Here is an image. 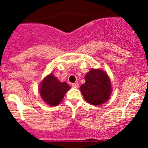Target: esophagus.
<instances>
[{
  "instance_id": "34e87169",
  "label": "esophagus",
  "mask_w": 148,
  "mask_h": 148,
  "mask_svg": "<svg viewBox=\"0 0 148 148\" xmlns=\"http://www.w3.org/2000/svg\"><path fill=\"white\" fill-rule=\"evenodd\" d=\"M72 86L74 88H79V84H77V83H74V84H72Z\"/></svg>"
}]
</instances>
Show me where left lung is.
<instances>
[{
  "label": "left lung",
  "instance_id": "1",
  "mask_svg": "<svg viewBox=\"0 0 148 148\" xmlns=\"http://www.w3.org/2000/svg\"><path fill=\"white\" fill-rule=\"evenodd\" d=\"M85 79V84L80 87L84 99L95 106L106 103L112 92L111 81L107 73L100 69H91Z\"/></svg>",
  "mask_w": 148,
  "mask_h": 148
}]
</instances>
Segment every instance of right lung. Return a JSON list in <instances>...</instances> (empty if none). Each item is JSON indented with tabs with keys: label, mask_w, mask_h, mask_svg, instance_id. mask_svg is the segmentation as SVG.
<instances>
[{
	"label": "right lung",
	"mask_w": 148,
	"mask_h": 148,
	"mask_svg": "<svg viewBox=\"0 0 148 148\" xmlns=\"http://www.w3.org/2000/svg\"><path fill=\"white\" fill-rule=\"evenodd\" d=\"M39 87L42 100L51 106L58 105L71 88L67 83L60 82L51 73L44 78Z\"/></svg>",
	"instance_id": "1"
}]
</instances>
